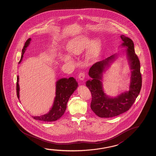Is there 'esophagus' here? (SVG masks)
I'll list each match as a JSON object with an SVG mask.
<instances>
[{"mask_svg":"<svg viewBox=\"0 0 156 156\" xmlns=\"http://www.w3.org/2000/svg\"><path fill=\"white\" fill-rule=\"evenodd\" d=\"M85 76V73H84V72H81V73H79L78 77V78H79L80 80H83L84 79Z\"/></svg>","mask_w":156,"mask_h":156,"instance_id":"34e87169","label":"esophagus"}]
</instances>
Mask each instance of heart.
<instances>
[{
	"instance_id": "heart-1",
	"label": "heart",
	"mask_w": 156,
	"mask_h": 156,
	"mask_svg": "<svg viewBox=\"0 0 156 156\" xmlns=\"http://www.w3.org/2000/svg\"><path fill=\"white\" fill-rule=\"evenodd\" d=\"M102 41L97 38L92 40L86 35L77 36L71 39L67 44V50L71 54L78 55L87 48V57L89 59H93L100 54L102 49ZM64 62H69L72 61L71 57L69 55H64L62 57Z\"/></svg>"
}]
</instances>
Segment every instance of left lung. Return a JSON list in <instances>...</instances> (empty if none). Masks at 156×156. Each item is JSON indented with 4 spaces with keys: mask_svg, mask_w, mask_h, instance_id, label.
Wrapping results in <instances>:
<instances>
[{
    "mask_svg": "<svg viewBox=\"0 0 156 156\" xmlns=\"http://www.w3.org/2000/svg\"><path fill=\"white\" fill-rule=\"evenodd\" d=\"M120 36L122 41L121 45L127 48L126 51L132 70L129 90L115 97L108 96L104 92L102 82L103 73L115 60L116 54L94 64L89 71V76L91 79L86 82V85L92 95L91 108L100 118H112L128 111L135 102L141 88L140 64L134 51V43L127 36L123 35Z\"/></svg>",
    "mask_w": 156,
    "mask_h": 156,
    "instance_id": "8db88e82",
    "label": "left lung"
}]
</instances>
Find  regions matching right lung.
<instances>
[{
  "mask_svg": "<svg viewBox=\"0 0 156 156\" xmlns=\"http://www.w3.org/2000/svg\"><path fill=\"white\" fill-rule=\"evenodd\" d=\"M31 38H29L27 40L24 46L22 51V55L19 64L22 61L23 55L26 51L27 47L30 42ZM19 76L17 78V96L18 100H20V86H19ZM78 83L73 77H70L69 78H62L56 82L55 87V97L54 100L53 105H52L51 110L48 113L44 115L39 116L32 117L34 119L45 122H51L58 120L63 115L66 109L67 103L74 91L77 89Z\"/></svg>",
  "mask_w": 156,
  "mask_h": 156,
  "instance_id": "add662e5",
  "label": "right lung"
}]
</instances>
